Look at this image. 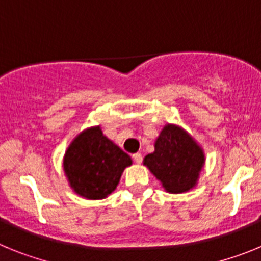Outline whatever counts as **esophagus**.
<instances>
[{
	"mask_svg": "<svg viewBox=\"0 0 261 261\" xmlns=\"http://www.w3.org/2000/svg\"><path fill=\"white\" fill-rule=\"evenodd\" d=\"M133 159H135V162H136V163H141V162H142V155H141V153L133 154Z\"/></svg>",
	"mask_w": 261,
	"mask_h": 261,
	"instance_id": "1",
	"label": "esophagus"
}]
</instances>
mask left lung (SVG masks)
Returning <instances> with one entry per match:
<instances>
[{
  "label": "left lung",
  "instance_id": "left-lung-1",
  "mask_svg": "<svg viewBox=\"0 0 261 261\" xmlns=\"http://www.w3.org/2000/svg\"><path fill=\"white\" fill-rule=\"evenodd\" d=\"M144 165L161 181L166 192L184 193L199 181L205 154L183 128L166 124L155 140L154 151L144 158Z\"/></svg>",
  "mask_w": 261,
  "mask_h": 261
}]
</instances>
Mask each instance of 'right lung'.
Returning <instances> with one entry per match:
<instances>
[{
  "instance_id": "1",
  "label": "right lung",
  "mask_w": 261,
  "mask_h": 261,
  "mask_svg": "<svg viewBox=\"0 0 261 261\" xmlns=\"http://www.w3.org/2000/svg\"><path fill=\"white\" fill-rule=\"evenodd\" d=\"M130 165L132 158L108 140L99 125L82 130L70 142L62 161L70 188L87 200L110 196Z\"/></svg>"
}]
</instances>
